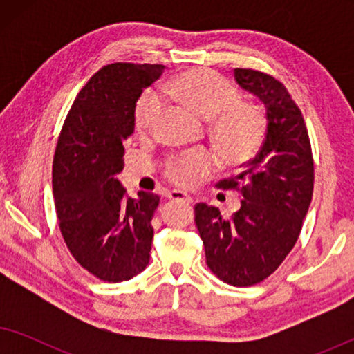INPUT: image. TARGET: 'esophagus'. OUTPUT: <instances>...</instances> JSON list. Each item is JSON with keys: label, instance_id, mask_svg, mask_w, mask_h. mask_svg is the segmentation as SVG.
<instances>
[{"label": "esophagus", "instance_id": "esophagus-1", "mask_svg": "<svg viewBox=\"0 0 354 354\" xmlns=\"http://www.w3.org/2000/svg\"><path fill=\"white\" fill-rule=\"evenodd\" d=\"M167 198H169V200H172V201H183V203H188V205H190V203H193L192 196H188L187 193L178 192V190L169 192V193H167Z\"/></svg>", "mask_w": 354, "mask_h": 354}]
</instances>
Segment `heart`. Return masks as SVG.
Segmentation results:
<instances>
[{
    "label": "heart",
    "instance_id": "1",
    "mask_svg": "<svg viewBox=\"0 0 354 354\" xmlns=\"http://www.w3.org/2000/svg\"><path fill=\"white\" fill-rule=\"evenodd\" d=\"M171 95L200 118L211 120V138L222 159L240 166L258 153L266 135V118L258 106L241 101L236 86L211 69L183 72L171 84ZM164 111L162 96L147 90L135 104L133 124L142 137L151 135ZM216 159L196 149L174 156L166 164V176L180 187H193L212 172Z\"/></svg>",
    "mask_w": 354,
    "mask_h": 354
}]
</instances>
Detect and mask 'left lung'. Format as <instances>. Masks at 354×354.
I'll return each mask as SVG.
<instances>
[{
  "label": "left lung",
  "instance_id": "8db88e82",
  "mask_svg": "<svg viewBox=\"0 0 354 354\" xmlns=\"http://www.w3.org/2000/svg\"><path fill=\"white\" fill-rule=\"evenodd\" d=\"M234 74L266 106V138L241 174L217 183L241 193L240 209L225 219L217 207L198 203L195 224L211 272L234 287H251L268 279L297 243L311 205L314 161L303 114L282 82L253 69Z\"/></svg>",
  "mask_w": 354,
  "mask_h": 354
}]
</instances>
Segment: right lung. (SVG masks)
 <instances>
[{
  "label": "right lung",
  "mask_w": 354,
  "mask_h": 354,
  "mask_svg": "<svg viewBox=\"0 0 354 354\" xmlns=\"http://www.w3.org/2000/svg\"><path fill=\"white\" fill-rule=\"evenodd\" d=\"M162 64L114 62L79 91L62 125L53 159V195L71 254L103 282H124L149 263L156 193L125 195L124 169L135 104L161 77Z\"/></svg>",
  "instance_id": "obj_1"
}]
</instances>
